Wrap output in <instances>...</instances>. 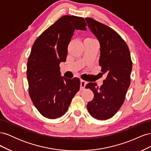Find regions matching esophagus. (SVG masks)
<instances>
[{
	"mask_svg": "<svg viewBox=\"0 0 151 151\" xmlns=\"http://www.w3.org/2000/svg\"><path fill=\"white\" fill-rule=\"evenodd\" d=\"M88 83V82L84 81V80H81V89L83 90L85 88L86 85Z\"/></svg>",
	"mask_w": 151,
	"mask_h": 151,
	"instance_id": "1",
	"label": "esophagus"
}]
</instances>
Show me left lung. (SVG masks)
Instances as JSON below:
<instances>
[{
    "label": "left lung",
    "mask_w": 151,
    "mask_h": 151,
    "mask_svg": "<svg viewBox=\"0 0 151 151\" xmlns=\"http://www.w3.org/2000/svg\"><path fill=\"white\" fill-rule=\"evenodd\" d=\"M91 31L100 43L99 64L101 72L107 74L102 86L96 83L86 86L94 93L87 108L96 119L104 120L113 117L124 103L130 84L132 62L129 47L116 32L92 18L85 19Z\"/></svg>",
    "instance_id": "8db88e82"
}]
</instances>
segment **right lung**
Here are the masks:
<instances>
[{
  "instance_id": "add662e5",
  "label": "right lung",
  "mask_w": 151,
  "mask_h": 151,
  "mask_svg": "<svg viewBox=\"0 0 151 151\" xmlns=\"http://www.w3.org/2000/svg\"><path fill=\"white\" fill-rule=\"evenodd\" d=\"M83 17L63 16L36 38L27 63L28 92L42 115L55 119L66 113L80 89L79 79L60 77V63L65 62L67 47L75 29L86 31Z\"/></svg>"
}]
</instances>
